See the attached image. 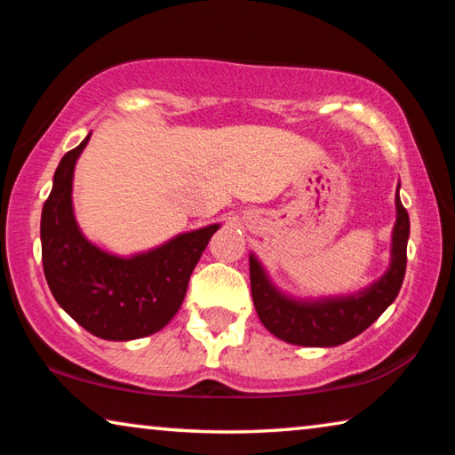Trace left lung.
<instances>
[{
	"mask_svg": "<svg viewBox=\"0 0 455 455\" xmlns=\"http://www.w3.org/2000/svg\"><path fill=\"white\" fill-rule=\"evenodd\" d=\"M395 214L387 271L369 287L351 295L319 299L287 295L271 281L255 252H251V292L260 323L275 337L301 347H337L363 333L395 301L405 276L410 217L399 198V184L395 190Z\"/></svg>",
	"mask_w": 455,
	"mask_h": 455,
	"instance_id": "obj_1",
	"label": "left lung"
}]
</instances>
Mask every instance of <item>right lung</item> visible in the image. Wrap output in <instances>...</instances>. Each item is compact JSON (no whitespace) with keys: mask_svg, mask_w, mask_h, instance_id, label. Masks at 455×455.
<instances>
[{"mask_svg":"<svg viewBox=\"0 0 455 455\" xmlns=\"http://www.w3.org/2000/svg\"><path fill=\"white\" fill-rule=\"evenodd\" d=\"M90 134L64 154L42 209V263L58 305L92 335L132 341L168 325L211 236L209 225L144 252L120 257L88 241L74 214V171Z\"/></svg>","mask_w":455,"mask_h":455,"instance_id":"right-lung-1","label":"right lung"}]
</instances>
